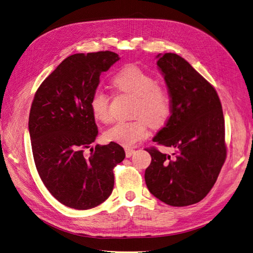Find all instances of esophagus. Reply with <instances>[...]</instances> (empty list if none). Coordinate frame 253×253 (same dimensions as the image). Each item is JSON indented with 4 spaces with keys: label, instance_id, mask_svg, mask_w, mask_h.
<instances>
[{
    "label": "esophagus",
    "instance_id": "1",
    "mask_svg": "<svg viewBox=\"0 0 253 253\" xmlns=\"http://www.w3.org/2000/svg\"><path fill=\"white\" fill-rule=\"evenodd\" d=\"M125 150H126V157H131L134 154V152H135V150L133 148H131V147H126Z\"/></svg>",
    "mask_w": 253,
    "mask_h": 253
}]
</instances>
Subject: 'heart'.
Returning a JSON list of instances; mask_svg holds the SVG:
<instances>
[{"mask_svg": "<svg viewBox=\"0 0 253 253\" xmlns=\"http://www.w3.org/2000/svg\"><path fill=\"white\" fill-rule=\"evenodd\" d=\"M113 84L121 93L135 97L132 114L135 119L117 121L106 129L109 140L132 145L149 135V122L159 126L170 115V98L156 79L135 64H129L114 76ZM90 111L96 120L106 124L111 120L110 98L102 89L94 91L90 99Z\"/></svg>", "mask_w": 253, "mask_h": 253, "instance_id": "obj_1", "label": "heart"}]
</instances>
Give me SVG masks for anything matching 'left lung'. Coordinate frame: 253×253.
Listing matches in <instances>:
<instances>
[{"label":"left lung","instance_id":"left-lung-1","mask_svg":"<svg viewBox=\"0 0 253 253\" xmlns=\"http://www.w3.org/2000/svg\"><path fill=\"white\" fill-rule=\"evenodd\" d=\"M170 95L171 115L153 141L174 148L167 155L145 149L152 162L144 173L150 192L174 207L201 202L223 167L227 148L221 103L211 84L176 53L157 55Z\"/></svg>","mask_w":253,"mask_h":253}]
</instances>
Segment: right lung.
I'll return each instance as SVG.
<instances>
[{"mask_svg":"<svg viewBox=\"0 0 253 253\" xmlns=\"http://www.w3.org/2000/svg\"><path fill=\"white\" fill-rule=\"evenodd\" d=\"M118 60L109 50L67 57L41 83L30 108L37 171L49 193L73 209H91L108 200L114 168L126 157L116 142L90 147L98 135L90 99L100 75Z\"/></svg>","mask_w":253,"mask_h":253,"instance_id":"add662e5","label":"right lung"}]
</instances>
